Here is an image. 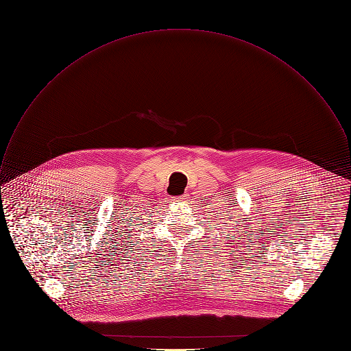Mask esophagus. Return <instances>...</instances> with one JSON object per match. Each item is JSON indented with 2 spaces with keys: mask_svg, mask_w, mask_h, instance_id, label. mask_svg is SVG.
<instances>
[{
  "mask_svg": "<svg viewBox=\"0 0 351 351\" xmlns=\"http://www.w3.org/2000/svg\"><path fill=\"white\" fill-rule=\"evenodd\" d=\"M176 199H180V200H185L186 199V195H181V196H176Z\"/></svg>",
  "mask_w": 351,
  "mask_h": 351,
  "instance_id": "1",
  "label": "esophagus"
}]
</instances>
